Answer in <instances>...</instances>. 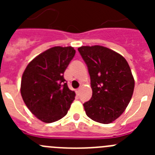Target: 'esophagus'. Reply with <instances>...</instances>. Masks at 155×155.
<instances>
[{
    "label": "esophagus",
    "instance_id": "esophagus-1",
    "mask_svg": "<svg viewBox=\"0 0 155 155\" xmlns=\"http://www.w3.org/2000/svg\"><path fill=\"white\" fill-rule=\"evenodd\" d=\"M80 90H81V88H78V89L76 90L77 94H79V93H80Z\"/></svg>",
    "mask_w": 155,
    "mask_h": 155
}]
</instances>
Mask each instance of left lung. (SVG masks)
<instances>
[{"instance_id":"obj_1","label":"left lung","mask_w":155,"mask_h":155,"mask_svg":"<svg viewBox=\"0 0 155 155\" xmlns=\"http://www.w3.org/2000/svg\"><path fill=\"white\" fill-rule=\"evenodd\" d=\"M78 51L91 78L92 96L83 104L86 115L100 124L119 118L130 102L134 79L123 56L102 46H81Z\"/></svg>"}]
</instances>
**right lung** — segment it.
<instances>
[{"instance_id": "add662e5", "label": "right lung", "mask_w": 155, "mask_h": 155, "mask_svg": "<svg viewBox=\"0 0 155 155\" xmlns=\"http://www.w3.org/2000/svg\"><path fill=\"white\" fill-rule=\"evenodd\" d=\"M71 46H54L34 58L25 70L21 94L31 113L50 124L65 116L75 98L64 73L75 55Z\"/></svg>"}]
</instances>
